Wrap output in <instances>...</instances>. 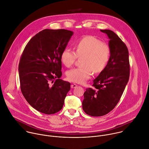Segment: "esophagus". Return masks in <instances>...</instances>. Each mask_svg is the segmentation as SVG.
<instances>
[{"mask_svg": "<svg viewBox=\"0 0 149 149\" xmlns=\"http://www.w3.org/2000/svg\"><path fill=\"white\" fill-rule=\"evenodd\" d=\"M77 86V85L76 84H74V83H73V84H72L71 85V87H72V88H75V87H76Z\"/></svg>", "mask_w": 149, "mask_h": 149, "instance_id": "esophagus-1", "label": "esophagus"}]
</instances>
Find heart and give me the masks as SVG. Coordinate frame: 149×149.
<instances>
[{
  "label": "heart",
  "instance_id": "heart-1",
  "mask_svg": "<svg viewBox=\"0 0 149 149\" xmlns=\"http://www.w3.org/2000/svg\"><path fill=\"white\" fill-rule=\"evenodd\" d=\"M75 52L66 47L62 52L61 61L67 68H70L78 57H83L82 67L74 68L67 72L68 80L83 83L95 73L102 72L107 66L111 55L110 47L99 39L86 36L79 39L74 45Z\"/></svg>",
  "mask_w": 149,
  "mask_h": 149
}]
</instances>
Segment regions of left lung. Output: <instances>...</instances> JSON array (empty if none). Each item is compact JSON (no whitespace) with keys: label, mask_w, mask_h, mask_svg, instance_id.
Segmentation results:
<instances>
[{"label":"left lung","mask_w":149,"mask_h":149,"mask_svg":"<svg viewBox=\"0 0 149 149\" xmlns=\"http://www.w3.org/2000/svg\"><path fill=\"white\" fill-rule=\"evenodd\" d=\"M109 38L111 55L106 68L93 80V88L84 93L82 107L91 116H102L111 111L119 102L130 76L129 51L114 32L100 30Z\"/></svg>","instance_id":"obj_1"}]
</instances>
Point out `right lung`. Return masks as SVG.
<instances>
[{
    "label": "right lung",
    "instance_id": "1",
    "mask_svg": "<svg viewBox=\"0 0 149 149\" xmlns=\"http://www.w3.org/2000/svg\"><path fill=\"white\" fill-rule=\"evenodd\" d=\"M73 33L45 29L25 46L19 64L21 92L32 107L46 114L60 111L70 83L61 79V54Z\"/></svg>",
    "mask_w": 149,
    "mask_h": 149
}]
</instances>
